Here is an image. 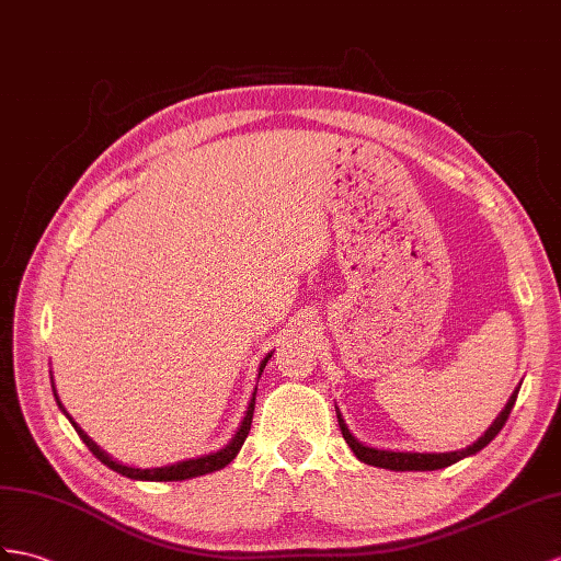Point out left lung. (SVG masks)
<instances>
[{
    "label": "left lung",
    "mask_w": 561,
    "mask_h": 561,
    "mask_svg": "<svg viewBox=\"0 0 561 561\" xmlns=\"http://www.w3.org/2000/svg\"><path fill=\"white\" fill-rule=\"evenodd\" d=\"M518 388H522V383H518ZM518 388L512 392L510 402L504 404L502 412L497 414V419L490 423V428L478 438L473 445L463 447V449H455V453H398V449H383V447H371V445H364L359 443L354 435L350 433L347 423L343 419V414L337 412V423H340V431H343V438L345 443L352 447L354 457H357L359 461L364 463H371V467H378V469H390V471H435V469H445L449 467V463H455L463 457H471L476 453H481V449L490 443L495 440V435L502 431L504 423H507L512 409H514V402H516V394H518Z\"/></svg>",
    "instance_id": "8db88e82"
}]
</instances>
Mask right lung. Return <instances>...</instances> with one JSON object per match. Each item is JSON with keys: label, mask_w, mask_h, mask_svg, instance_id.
I'll list each match as a JSON object with an SVG mask.
<instances>
[{"label": "right lung", "mask_w": 561, "mask_h": 561, "mask_svg": "<svg viewBox=\"0 0 561 561\" xmlns=\"http://www.w3.org/2000/svg\"><path fill=\"white\" fill-rule=\"evenodd\" d=\"M271 354H273V352H268L266 357H264V362L259 364V376H262L266 362L271 359ZM51 390H54V380H51ZM254 394H256V392H252V400H250V404H248V412H244V419H242V423H240V428L236 431L233 438H230V443H228V445H224L221 449H216V453H209V455H202V457H193V459L175 461V463H169V467H157V469H135V467H126V463H121V461L112 459V457H108V455L104 453V449H100V445H98V443L90 440V435H88L83 428H80L78 423H76L71 416H68V412H66L64 404H61V400H59L57 390H54V398H57V404L61 407V412L68 416V421L73 423L76 433L80 435V440H83V443L88 445L90 453H92L94 457H98L102 463H106L108 469L116 471V473H121V476H128V478H133V481H187V478H197V476H204V473H214V471H218V469L228 467V463L238 457L240 447H242L244 438H248V433H250V426H252V414H254Z\"/></svg>", "instance_id": "obj_1"}]
</instances>
